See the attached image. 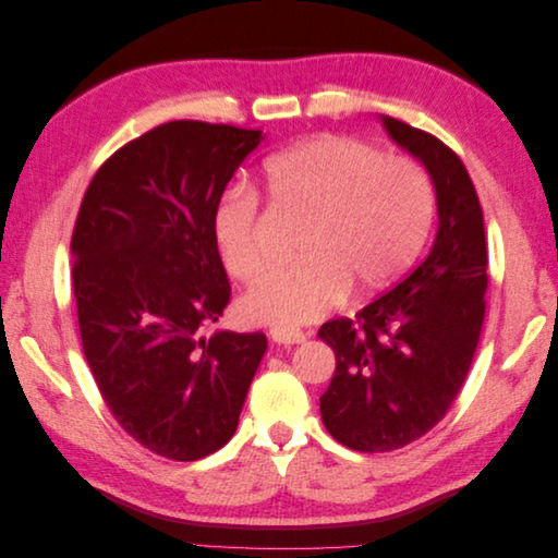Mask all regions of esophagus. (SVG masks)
Instances as JSON below:
<instances>
[{
    "label": "esophagus",
    "instance_id": "34e87169",
    "mask_svg": "<svg viewBox=\"0 0 558 558\" xmlns=\"http://www.w3.org/2000/svg\"><path fill=\"white\" fill-rule=\"evenodd\" d=\"M269 337H272V342H277V344H300V342H305V332L298 330V328L275 326V328H269Z\"/></svg>",
    "mask_w": 558,
    "mask_h": 558
}]
</instances>
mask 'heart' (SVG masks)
I'll return each mask as SVG.
<instances>
[{"label": "heart", "instance_id": "b5f03b06", "mask_svg": "<svg viewBox=\"0 0 558 558\" xmlns=\"http://www.w3.org/2000/svg\"><path fill=\"white\" fill-rule=\"evenodd\" d=\"M265 191L305 226L300 263L269 272L242 298V316L256 324H307L347 291H386L416 263L435 221V185L424 165L344 134H320L269 158ZM211 238L230 277L251 281L267 267L260 199L248 183L218 193Z\"/></svg>", "mask_w": 558, "mask_h": 558}]
</instances>
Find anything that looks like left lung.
<instances>
[{
  "instance_id": "8db88e82",
  "label": "left lung",
  "mask_w": 558,
  "mask_h": 558,
  "mask_svg": "<svg viewBox=\"0 0 558 558\" xmlns=\"http://www.w3.org/2000/svg\"><path fill=\"white\" fill-rule=\"evenodd\" d=\"M384 125L430 172L440 228L414 272L318 330L337 361L320 418L363 453L408 447L445 418L477 351L488 286L484 214L463 160L426 130L391 116Z\"/></svg>"
}]
</instances>
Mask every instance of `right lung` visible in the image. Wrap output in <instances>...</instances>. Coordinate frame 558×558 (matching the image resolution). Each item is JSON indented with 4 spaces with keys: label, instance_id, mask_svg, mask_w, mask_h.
<instances>
[{
    "label": "right lung",
    "instance_id": "obj_1",
    "mask_svg": "<svg viewBox=\"0 0 558 558\" xmlns=\"http://www.w3.org/2000/svg\"><path fill=\"white\" fill-rule=\"evenodd\" d=\"M260 130L172 121L95 172L72 232L81 344L113 418L172 461L221 449L267 349L263 332L199 330L230 302L211 207Z\"/></svg>",
    "mask_w": 558,
    "mask_h": 558
}]
</instances>
